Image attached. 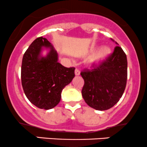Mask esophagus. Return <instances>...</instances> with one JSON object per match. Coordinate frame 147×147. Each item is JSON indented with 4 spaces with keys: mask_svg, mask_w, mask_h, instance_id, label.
Segmentation results:
<instances>
[{
    "mask_svg": "<svg viewBox=\"0 0 147 147\" xmlns=\"http://www.w3.org/2000/svg\"><path fill=\"white\" fill-rule=\"evenodd\" d=\"M75 75H77V76H78V75H80V70H79V69L76 68V69H75Z\"/></svg>",
    "mask_w": 147,
    "mask_h": 147,
    "instance_id": "obj_1",
    "label": "esophagus"
}]
</instances>
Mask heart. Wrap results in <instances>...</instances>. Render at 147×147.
<instances>
[{
	"label": "heart",
	"mask_w": 147,
	"mask_h": 147,
	"mask_svg": "<svg viewBox=\"0 0 147 147\" xmlns=\"http://www.w3.org/2000/svg\"><path fill=\"white\" fill-rule=\"evenodd\" d=\"M110 52L111 50L109 47L107 46L101 47L97 50V51L95 53L94 55L91 59V63L94 64L99 63L101 61L105 60L109 55Z\"/></svg>",
	"instance_id": "1"
}]
</instances>
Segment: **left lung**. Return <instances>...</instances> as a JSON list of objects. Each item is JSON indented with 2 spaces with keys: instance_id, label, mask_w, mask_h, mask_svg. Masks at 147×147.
<instances>
[{
  "instance_id": "left-lung-1",
  "label": "left lung",
  "mask_w": 147,
  "mask_h": 147,
  "mask_svg": "<svg viewBox=\"0 0 147 147\" xmlns=\"http://www.w3.org/2000/svg\"><path fill=\"white\" fill-rule=\"evenodd\" d=\"M111 40L119 45L112 38ZM93 68L81 72L84 84L82 97L88 106L96 110H107L123 96L127 82V57L123 50L116 46L105 60Z\"/></svg>"
}]
</instances>
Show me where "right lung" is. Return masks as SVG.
Masks as SVG:
<instances>
[{"label": "right lung", "instance_id": "add662e5", "mask_svg": "<svg viewBox=\"0 0 147 147\" xmlns=\"http://www.w3.org/2000/svg\"><path fill=\"white\" fill-rule=\"evenodd\" d=\"M43 48L49 49L42 57ZM75 67H65L58 62V54L46 38L35 39L24 53L21 78L26 96L40 109H50L61 100L64 87L75 77Z\"/></svg>", "mask_w": 147, "mask_h": 147}]
</instances>
